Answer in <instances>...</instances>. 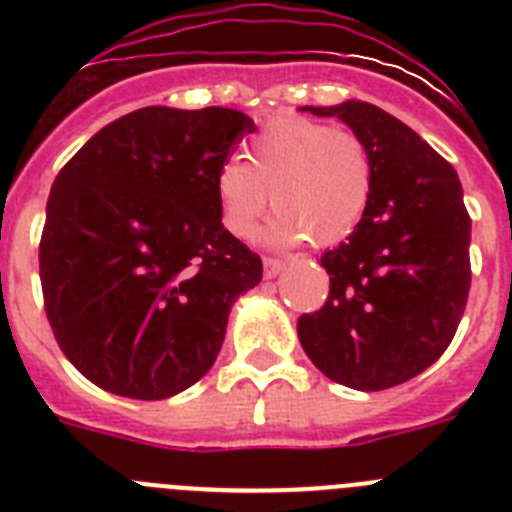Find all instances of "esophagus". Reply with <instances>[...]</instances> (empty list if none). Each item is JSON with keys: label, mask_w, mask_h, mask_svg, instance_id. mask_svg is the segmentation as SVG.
<instances>
[{"label": "esophagus", "mask_w": 512, "mask_h": 512, "mask_svg": "<svg viewBox=\"0 0 512 512\" xmlns=\"http://www.w3.org/2000/svg\"><path fill=\"white\" fill-rule=\"evenodd\" d=\"M282 269H284V261H282V259H274V256H266V259H264V277H266V279H274Z\"/></svg>", "instance_id": "obj_1"}]
</instances>
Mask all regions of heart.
Instances as JSON below:
<instances>
[{"label":"heart","mask_w":512,"mask_h":512,"mask_svg":"<svg viewBox=\"0 0 512 512\" xmlns=\"http://www.w3.org/2000/svg\"><path fill=\"white\" fill-rule=\"evenodd\" d=\"M246 164L228 161L215 176L220 220L235 238H251L271 194L277 215L264 230L271 246L343 241L372 200L369 146L351 130L305 117H282L251 140Z\"/></svg>","instance_id":"1"}]
</instances>
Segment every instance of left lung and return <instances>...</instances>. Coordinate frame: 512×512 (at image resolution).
<instances>
[{
    "label": "left lung",
    "mask_w": 512,
    "mask_h": 512,
    "mask_svg": "<svg viewBox=\"0 0 512 512\" xmlns=\"http://www.w3.org/2000/svg\"><path fill=\"white\" fill-rule=\"evenodd\" d=\"M338 117L372 153V200L320 266L330 292L297 320L305 354L351 390L377 392L425 372L449 348L472 284V220L454 166L369 102L302 107Z\"/></svg>",
    "instance_id": "1"
}]
</instances>
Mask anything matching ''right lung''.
Returning <instances> with one entry per match:
<instances>
[{
    "mask_svg": "<svg viewBox=\"0 0 512 512\" xmlns=\"http://www.w3.org/2000/svg\"><path fill=\"white\" fill-rule=\"evenodd\" d=\"M256 125L228 107H143L58 171L40 238L45 315L102 390L166 400L215 364L261 259L223 228L215 176Z\"/></svg>",
    "mask_w": 512,
    "mask_h": 512,
    "instance_id": "1",
    "label": "right lung"
}]
</instances>
